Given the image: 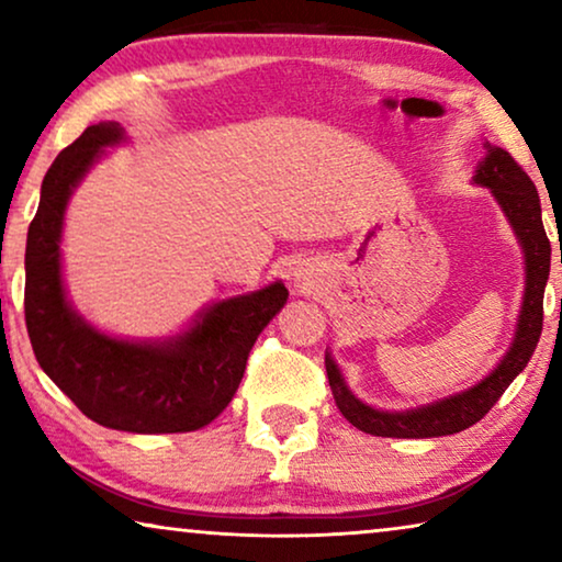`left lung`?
I'll return each instance as SVG.
<instances>
[{
  "instance_id": "1",
  "label": "left lung",
  "mask_w": 562,
  "mask_h": 562,
  "mask_svg": "<svg viewBox=\"0 0 562 562\" xmlns=\"http://www.w3.org/2000/svg\"><path fill=\"white\" fill-rule=\"evenodd\" d=\"M475 183L491 189V194L496 196V202L502 204L504 214L509 217L521 248H525V304H521L517 335H514L512 348L502 363L496 366V371L488 379H483L479 386L468 389L458 396L442 398L437 404L419 406V409L412 412H381L363 404L360 398L350 394L340 371H337L335 360L327 356L325 368L337 409L360 432L375 437H409V440L463 432V429L473 427L475 422L486 417L491 406L509 389V383L525 371L537 342H540L542 299L550 276V240L542 225L540 196H537L535 183L525 173V168L504 148H491V145L488 156L481 160L479 171H475Z\"/></svg>"
}]
</instances>
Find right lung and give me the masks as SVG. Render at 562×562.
<instances>
[{
	"label": "right lung",
	"instance_id": "obj_1",
	"mask_svg": "<svg viewBox=\"0 0 562 562\" xmlns=\"http://www.w3.org/2000/svg\"><path fill=\"white\" fill-rule=\"evenodd\" d=\"M120 140L117 122L91 125L45 173L25 248L27 335L43 371L97 425L137 435L191 432L233 402L252 345L289 291L276 281L214 304L168 342H125L89 327L66 302L60 229L74 187L104 145Z\"/></svg>",
	"mask_w": 562,
	"mask_h": 562
}]
</instances>
